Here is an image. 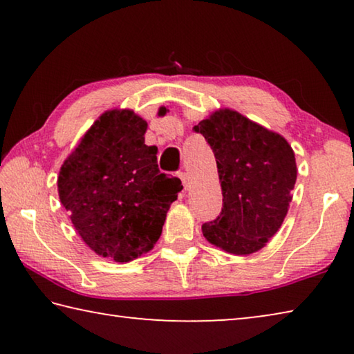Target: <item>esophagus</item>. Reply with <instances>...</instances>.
<instances>
[{"label": "esophagus", "mask_w": 354, "mask_h": 354, "mask_svg": "<svg viewBox=\"0 0 354 354\" xmlns=\"http://www.w3.org/2000/svg\"><path fill=\"white\" fill-rule=\"evenodd\" d=\"M178 178L181 179V183H183V185H184V189H187V187H189V185H187V175H185L184 171H179V173H178Z\"/></svg>", "instance_id": "1"}]
</instances>
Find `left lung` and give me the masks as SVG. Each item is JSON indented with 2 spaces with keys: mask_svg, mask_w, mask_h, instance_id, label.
<instances>
[{
  "mask_svg": "<svg viewBox=\"0 0 354 354\" xmlns=\"http://www.w3.org/2000/svg\"><path fill=\"white\" fill-rule=\"evenodd\" d=\"M217 160L223 207L203 223V236L232 254L261 250L281 227L297 181L295 154L277 133L231 109L194 127Z\"/></svg>",
  "mask_w": 354,
  "mask_h": 354,
  "instance_id": "obj_1",
  "label": "left lung"
}]
</instances>
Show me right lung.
Masks as SVG:
<instances>
[{
	"mask_svg": "<svg viewBox=\"0 0 354 354\" xmlns=\"http://www.w3.org/2000/svg\"><path fill=\"white\" fill-rule=\"evenodd\" d=\"M145 131L133 111H107L59 171V198L71 223L95 253L115 262L153 248L183 189L159 171L158 148L145 145Z\"/></svg>",
	"mask_w": 354,
	"mask_h": 354,
	"instance_id": "1",
	"label": "right lung"
}]
</instances>
